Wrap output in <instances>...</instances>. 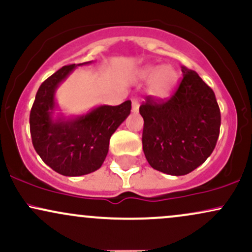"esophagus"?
<instances>
[{
    "label": "esophagus",
    "instance_id": "34e87169",
    "mask_svg": "<svg viewBox=\"0 0 252 252\" xmlns=\"http://www.w3.org/2000/svg\"><path fill=\"white\" fill-rule=\"evenodd\" d=\"M138 108H140V105H138V102L137 100H132V112H137L138 111Z\"/></svg>",
    "mask_w": 252,
    "mask_h": 252
}]
</instances>
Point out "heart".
Masks as SVG:
<instances>
[{
	"label": "heart",
	"mask_w": 252,
	"mask_h": 252,
	"mask_svg": "<svg viewBox=\"0 0 252 252\" xmlns=\"http://www.w3.org/2000/svg\"><path fill=\"white\" fill-rule=\"evenodd\" d=\"M143 79H150L149 92L158 99H166L174 91L179 80V74L174 67L166 65L160 67L158 65H148L140 72Z\"/></svg>",
	"instance_id": "b5f03b06"
}]
</instances>
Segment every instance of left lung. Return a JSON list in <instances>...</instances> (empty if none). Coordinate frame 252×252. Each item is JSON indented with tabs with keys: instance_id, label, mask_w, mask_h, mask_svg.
Returning a JSON list of instances; mask_svg holds the SVG:
<instances>
[{
	"instance_id": "1",
	"label": "left lung",
	"mask_w": 252,
	"mask_h": 252,
	"mask_svg": "<svg viewBox=\"0 0 252 252\" xmlns=\"http://www.w3.org/2000/svg\"><path fill=\"white\" fill-rule=\"evenodd\" d=\"M180 85L167 100L148 96L140 106L142 144L153 168L185 175L212 154L220 130L215 92L198 73L182 66Z\"/></svg>"
}]
</instances>
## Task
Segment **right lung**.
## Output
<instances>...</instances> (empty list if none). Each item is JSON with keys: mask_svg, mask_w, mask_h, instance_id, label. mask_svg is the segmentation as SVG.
Listing matches in <instances>:
<instances>
[{"mask_svg": "<svg viewBox=\"0 0 252 252\" xmlns=\"http://www.w3.org/2000/svg\"><path fill=\"white\" fill-rule=\"evenodd\" d=\"M84 63L63 66L47 78L37 90L30 115L34 149L47 166L66 176L85 175L100 168L108 154L110 137L131 110V102L126 100L116 106L100 105L71 120L63 116L53 120L57 88Z\"/></svg>", "mask_w": 252, "mask_h": 252, "instance_id": "right-lung-1", "label": "right lung"}]
</instances>
